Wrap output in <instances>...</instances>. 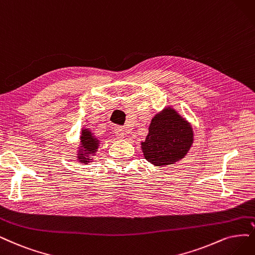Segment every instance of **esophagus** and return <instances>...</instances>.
Masks as SVG:
<instances>
[{
	"mask_svg": "<svg viewBox=\"0 0 255 255\" xmlns=\"http://www.w3.org/2000/svg\"><path fill=\"white\" fill-rule=\"evenodd\" d=\"M115 133L117 134V136H118L119 138L125 137V134H126V132H125V129L123 128V127H120V126L115 127Z\"/></svg>",
	"mask_w": 255,
	"mask_h": 255,
	"instance_id": "34e87169",
	"label": "esophagus"
}]
</instances>
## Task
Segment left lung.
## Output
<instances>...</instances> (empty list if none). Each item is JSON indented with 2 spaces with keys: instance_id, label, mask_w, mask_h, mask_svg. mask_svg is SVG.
<instances>
[{
  "instance_id": "obj_1",
  "label": "left lung",
  "mask_w": 255,
  "mask_h": 255,
  "mask_svg": "<svg viewBox=\"0 0 255 255\" xmlns=\"http://www.w3.org/2000/svg\"><path fill=\"white\" fill-rule=\"evenodd\" d=\"M192 142L193 131L189 123L169 107L152 119L142 149L151 164L170 165L186 155Z\"/></svg>"
}]
</instances>
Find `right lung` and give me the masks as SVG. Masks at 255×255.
I'll use <instances>...</instances> for the list:
<instances>
[{"label": "right lung", "instance_id": "obj_1", "mask_svg": "<svg viewBox=\"0 0 255 255\" xmlns=\"http://www.w3.org/2000/svg\"><path fill=\"white\" fill-rule=\"evenodd\" d=\"M81 145L83 149H81V151L79 152V159L80 162L87 164L89 163L90 158L89 154H96L97 149L99 147V139L97 137H94L93 134L90 132L88 129H84L82 130V136H81Z\"/></svg>", "mask_w": 255, "mask_h": 255}]
</instances>
